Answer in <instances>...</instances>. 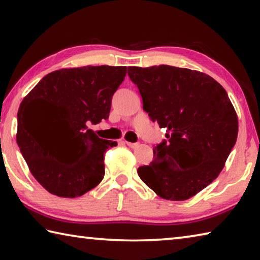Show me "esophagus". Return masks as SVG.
Masks as SVG:
<instances>
[{
  "mask_svg": "<svg viewBox=\"0 0 260 260\" xmlns=\"http://www.w3.org/2000/svg\"><path fill=\"white\" fill-rule=\"evenodd\" d=\"M125 143L127 146L131 147V148H138L140 146V143H133V142H128V141H125Z\"/></svg>",
  "mask_w": 260,
  "mask_h": 260,
  "instance_id": "1",
  "label": "esophagus"
}]
</instances>
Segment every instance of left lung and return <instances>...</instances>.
Instances as JSON below:
<instances>
[{
  "instance_id": "left-lung-1",
  "label": "left lung",
  "mask_w": 260,
  "mask_h": 260,
  "mask_svg": "<svg viewBox=\"0 0 260 260\" xmlns=\"http://www.w3.org/2000/svg\"><path fill=\"white\" fill-rule=\"evenodd\" d=\"M128 76L144 111L166 128L167 141L139 177L161 199H190L218 177L236 142L239 120L226 90L208 74L170 65L129 67Z\"/></svg>"
}]
</instances>
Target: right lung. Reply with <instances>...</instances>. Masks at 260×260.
<instances>
[{
	"instance_id": "obj_1",
	"label": "right lung",
	"mask_w": 260,
	"mask_h": 260,
	"mask_svg": "<svg viewBox=\"0 0 260 260\" xmlns=\"http://www.w3.org/2000/svg\"><path fill=\"white\" fill-rule=\"evenodd\" d=\"M126 72V67L109 65L57 70L25 96L17 143L30 173L52 195L74 199L103 180L104 153L117 142L100 139L88 124L108 119L112 95ZM34 100L54 108V126L28 124L24 113Z\"/></svg>"
}]
</instances>
